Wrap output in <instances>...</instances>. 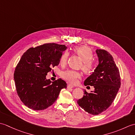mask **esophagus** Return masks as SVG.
Here are the masks:
<instances>
[{
	"instance_id": "obj_1",
	"label": "esophagus",
	"mask_w": 135,
	"mask_h": 135,
	"mask_svg": "<svg viewBox=\"0 0 135 135\" xmlns=\"http://www.w3.org/2000/svg\"><path fill=\"white\" fill-rule=\"evenodd\" d=\"M67 88H74V86L73 85H68L67 86Z\"/></svg>"
}]
</instances>
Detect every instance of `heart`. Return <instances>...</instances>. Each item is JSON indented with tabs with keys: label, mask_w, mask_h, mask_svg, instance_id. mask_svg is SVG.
<instances>
[{
	"label": "heart",
	"mask_w": 135,
	"mask_h": 135,
	"mask_svg": "<svg viewBox=\"0 0 135 135\" xmlns=\"http://www.w3.org/2000/svg\"><path fill=\"white\" fill-rule=\"evenodd\" d=\"M74 51L79 56L82 60L81 67L83 71L86 73H92L95 69V63L93 60V52L90 49L82 46L75 48ZM69 53L65 51L62 54L60 59V64L61 65H65L67 64ZM82 74L78 71L74 70H67L61 73V77L68 82L75 84L78 82V79L81 78Z\"/></svg>",
	"instance_id": "heart-1"
}]
</instances>
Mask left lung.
<instances>
[{
  "instance_id": "8db88e82",
  "label": "left lung",
  "mask_w": 135,
  "mask_h": 135,
  "mask_svg": "<svg viewBox=\"0 0 135 135\" xmlns=\"http://www.w3.org/2000/svg\"><path fill=\"white\" fill-rule=\"evenodd\" d=\"M99 65L94 73L85 81V86L90 85L94 90L88 93L77 103L87 113L99 115L112 104L121 86V77L113 57L107 51L97 49Z\"/></svg>"
}]
</instances>
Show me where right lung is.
Returning a JSON list of instances; mask_svg holds the SVG:
<instances>
[{
  "instance_id": "obj_1",
  "label": "right lung",
  "mask_w": 135,
  "mask_h": 135,
  "mask_svg": "<svg viewBox=\"0 0 135 135\" xmlns=\"http://www.w3.org/2000/svg\"><path fill=\"white\" fill-rule=\"evenodd\" d=\"M65 45L45 44L31 47L23 54L14 73L16 91L25 105L43 110L56 101L60 91L67 85L61 79L51 83L46 75L58 65Z\"/></svg>"
}]
</instances>
